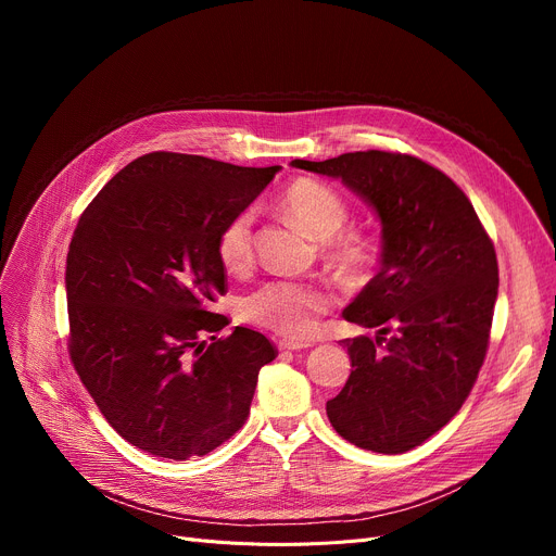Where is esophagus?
I'll list each match as a JSON object with an SVG mask.
<instances>
[{"label": "esophagus", "instance_id": "34e87169", "mask_svg": "<svg viewBox=\"0 0 556 556\" xmlns=\"http://www.w3.org/2000/svg\"><path fill=\"white\" fill-rule=\"evenodd\" d=\"M277 346L281 352H298V349H306L311 346V342H298V340H279Z\"/></svg>", "mask_w": 556, "mask_h": 556}]
</instances>
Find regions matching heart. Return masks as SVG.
Masks as SVG:
<instances>
[{
	"label": "heart",
	"instance_id": "obj_1",
	"mask_svg": "<svg viewBox=\"0 0 556 556\" xmlns=\"http://www.w3.org/2000/svg\"><path fill=\"white\" fill-rule=\"evenodd\" d=\"M281 202L286 212L311 233L327 239V254L344 270L363 273L371 266L376 248L369 233L363 229L338 231L346 223L349 207L333 187L313 178H300L288 185ZM252 223L254 212L241 210L231 214L216 233V254L229 273L250 266ZM333 304V290L323 281L275 279L256 288L241 302V315L256 327L304 340L313 336L319 317L327 315Z\"/></svg>",
	"mask_w": 556,
	"mask_h": 556
}]
</instances>
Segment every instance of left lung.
I'll return each mask as SVG.
<instances>
[{"mask_svg":"<svg viewBox=\"0 0 556 556\" xmlns=\"http://www.w3.org/2000/svg\"><path fill=\"white\" fill-rule=\"evenodd\" d=\"M293 164L342 178L383 220L381 270L342 313L378 336L342 340L352 374L327 415L358 448L405 453L442 430L478 381L498 298L493 241L466 193L415 155Z\"/></svg>","mask_w":556,"mask_h":556,"instance_id":"8db88e82","label":"left lung"}]
</instances>
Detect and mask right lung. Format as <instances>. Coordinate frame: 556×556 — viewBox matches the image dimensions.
I'll return each mask as SVG.
<instances>
[{"label": "right lung", "mask_w": 556, "mask_h": 556, "mask_svg": "<svg viewBox=\"0 0 556 556\" xmlns=\"http://www.w3.org/2000/svg\"><path fill=\"white\" fill-rule=\"evenodd\" d=\"M279 166L155 151L122 168L78 218L67 252V349L101 415L132 446L202 457L241 430L277 346L212 306L227 293L220 225ZM211 336V342L203 340Z\"/></svg>", "instance_id": "obj_1"}]
</instances>
